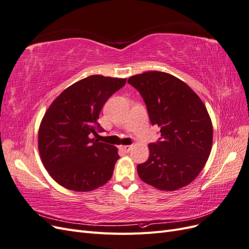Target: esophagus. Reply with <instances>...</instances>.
Wrapping results in <instances>:
<instances>
[{
    "label": "esophagus",
    "instance_id": "obj_1",
    "mask_svg": "<svg viewBox=\"0 0 249 249\" xmlns=\"http://www.w3.org/2000/svg\"><path fill=\"white\" fill-rule=\"evenodd\" d=\"M131 149H132V145H124V146H123V150H124V152H125V153H129Z\"/></svg>",
    "mask_w": 249,
    "mask_h": 249
}]
</instances>
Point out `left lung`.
I'll list each match as a JSON object with an SVG mask.
<instances>
[{"instance_id":"1","label":"left lung","mask_w":249,"mask_h":249,"mask_svg":"<svg viewBox=\"0 0 249 249\" xmlns=\"http://www.w3.org/2000/svg\"><path fill=\"white\" fill-rule=\"evenodd\" d=\"M127 83L144 101L161 140L148 144L149 158L138 164L143 182L162 191L189 185L205 167L213 143V125L205 104L185 82L167 72L135 74Z\"/></svg>"}]
</instances>
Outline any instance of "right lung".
<instances>
[{
    "instance_id": "obj_1",
    "label": "right lung",
    "mask_w": 249,
    "mask_h": 249,
    "mask_svg": "<svg viewBox=\"0 0 249 249\" xmlns=\"http://www.w3.org/2000/svg\"><path fill=\"white\" fill-rule=\"evenodd\" d=\"M125 82L100 74L82 79L60 93L44 114L38 131L41 161L66 189L92 191L111 178L117 148L90 135L102 131L97 119L104 104Z\"/></svg>"
}]
</instances>
